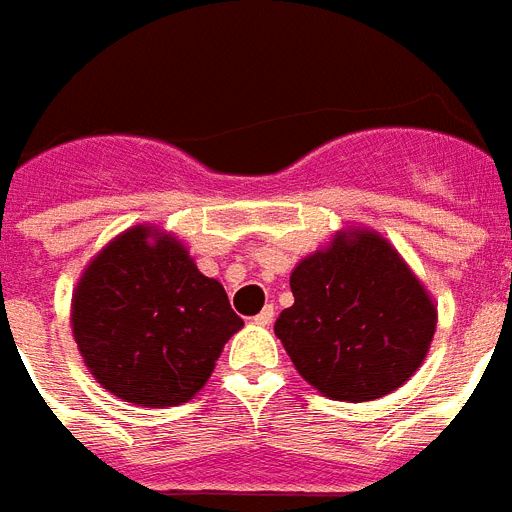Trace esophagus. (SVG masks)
Instances as JSON below:
<instances>
[{"instance_id": "obj_1", "label": "esophagus", "mask_w": 512, "mask_h": 512, "mask_svg": "<svg viewBox=\"0 0 512 512\" xmlns=\"http://www.w3.org/2000/svg\"><path fill=\"white\" fill-rule=\"evenodd\" d=\"M273 317H276V309H273V304H268V307H263L260 315H255V325H270Z\"/></svg>"}]
</instances>
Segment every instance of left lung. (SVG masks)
Wrapping results in <instances>:
<instances>
[{"instance_id":"left-lung-1","label":"left lung","mask_w":512,"mask_h":512,"mask_svg":"<svg viewBox=\"0 0 512 512\" xmlns=\"http://www.w3.org/2000/svg\"><path fill=\"white\" fill-rule=\"evenodd\" d=\"M291 294L273 330L296 372L333 401L401 388L435 336V302L377 231H338L296 265Z\"/></svg>"}]
</instances>
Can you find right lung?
<instances>
[{"instance_id":"right-lung-1","label":"right lung","mask_w":512,"mask_h":512,"mask_svg":"<svg viewBox=\"0 0 512 512\" xmlns=\"http://www.w3.org/2000/svg\"><path fill=\"white\" fill-rule=\"evenodd\" d=\"M70 320L90 375L148 409L190 401L244 325L221 283L153 226L127 229L90 260Z\"/></svg>"}]
</instances>
